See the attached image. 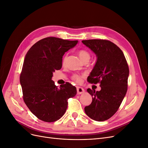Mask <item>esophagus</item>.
<instances>
[{
	"instance_id": "obj_1",
	"label": "esophagus",
	"mask_w": 148,
	"mask_h": 148,
	"mask_svg": "<svg viewBox=\"0 0 148 148\" xmlns=\"http://www.w3.org/2000/svg\"><path fill=\"white\" fill-rule=\"evenodd\" d=\"M77 95H82V94H83L84 92V89L81 87H77Z\"/></svg>"
}]
</instances>
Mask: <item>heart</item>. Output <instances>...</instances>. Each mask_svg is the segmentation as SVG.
<instances>
[{"label":"heart","mask_w":148,"mask_h":148,"mask_svg":"<svg viewBox=\"0 0 148 148\" xmlns=\"http://www.w3.org/2000/svg\"><path fill=\"white\" fill-rule=\"evenodd\" d=\"M78 55L80 59L82 61H83L85 59H90V53H89L88 51H86V50H80L78 52ZM66 56H65L64 59L63 60H62V64L63 65H65L66 63ZM84 77V75H77V74H75L72 76V79L73 80H75V82H77V83H79L81 82L82 81V78H83Z\"/></svg>","instance_id":"heart-1"}]
</instances>
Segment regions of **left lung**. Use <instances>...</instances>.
Masks as SVG:
<instances>
[{"instance_id": "left-lung-1", "label": "left lung", "mask_w": 148, "mask_h": 148, "mask_svg": "<svg viewBox=\"0 0 148 148\" xmlns=\"http://www.w3.org/2000/svg\"><path fill=\"white\" fill-rule=\"evenodd\" d=\"M82 42L97 57L88 82L99 83L101 88L99 91L87 89L92 100L84 111L91 119L102 122L115 114L126 95L128 66L123 52L114 43L103 39L83 40Z\"/></svg>"}]
</instances>
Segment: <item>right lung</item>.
<instances>
[{"instance_id":"obj_1","label":"right lung","mask_w":148,"mask_h":148,"mask_svg":"<svg viewBox=\"0 0 148 148\" xmlns=\"http://www.w3.org/2000/svg\"><path fill=\"white\" fill-rule=\"evenodd\" d=\"M78 42L48 37L35 43L26 54L20 78L23 100L31 112L44 122L60 119L66 110L67 101L77 95L73 85L66 82L59 88L52 78L53 72L62 68L65 52Z\"/></svg>"}]
</instances>
